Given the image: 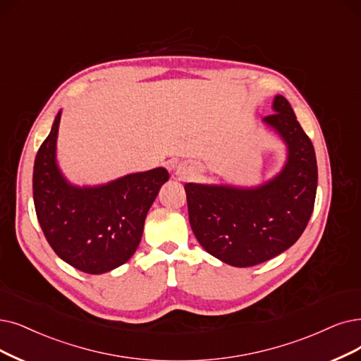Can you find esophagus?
Here are the masks:
<instances>
[{"mask_svg":"<svg viewBox=\"0 0 361 361\" xmlns=\"http://www.w3.org/2000/svg\"><path fill=\"white\" fill-rule=\"evenodd\" d=\"M176 173H178V175H179V176H185V175H188V173H190V169H186L185 166H179V167H178V171H176Z\"/></svg>","mask_w":361,"mask_h":361,"instance_id":"1","label":"esophagus"}]
</instances>
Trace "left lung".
I'll list each match as a JSON object with an SVG mask.
<instances>
[{"label":"left lung","instance_id":"left-lung-1","mask_svg":"<svg viewBox=\"0 0 361 361\" xmlns=\"http://www.w3.org/2000/svg\"><path fill=\"white\" fill-rule=\"evenodd\" d=\"M265 123L286 140L289 158L280 175L253 190L186 183L192 233L212 256L233 267L269 261L298 241L308 225L317 192L312 142L283 96Z\"/></svg>","mask_w":361,"mask_h":361}]
</instances>
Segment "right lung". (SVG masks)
<instances>
[{"label": "right lung", "instance_id": "obj_1", "mask_svg": "<svg viewBox=\"0 0 361 361\" xmlns=\"http://www.w3.org/2000/svg\"><path fill=\"white\" fill-rule=\"evenodd\" d=\"M59 121L61 112L35 157L37 218L62 261L82 272L104 274L126 264L136 252L147 213L169 173L158 167L97 188L71 186L54 158Z\"/></svg>", "mask_w": 361, "mask_h": 361}]
</instances>
